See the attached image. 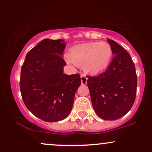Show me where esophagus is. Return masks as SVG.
Listing matches in <instances>:
<instances>
[{"mask_svg":"<svg viewBox=\"0 0 152 152\" xmlns=\"http://www.w3.org/2000/svg\"><path fill=\"white\" fill-rule=\"evenodd\" d=\"M87 78L86 75H81V84L82 85H86L87 83Z\"/></svg>","mask_w":152,"mask_h":152,"instance_id":"obj_1","label":"esophagus"}]
</instances>
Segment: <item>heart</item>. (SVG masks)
Instances as JSON below:
<instances>
[{"mask_svg":"<svg viewBox=\"0 0 152 152\" xmlns=\"http://www.w3.org/2000/svg\"><path fill=\"white\" fill-rule=\"evenodd\" d=\"M112 54L110 44L104 41L83 43L71 48L69 54L65 55V60L73 66L83 65L86 72L99 74L108 69Z\"/></svg>","mask_w":152,"mask_h":152,"instance_id":"heart-1","label":"heart"}]
</instances>
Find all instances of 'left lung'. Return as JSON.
<instances>
[{
  "instance_id": "left-lung-1",
  "label": "left lung",
  "mask_w": 152,
  "mask_h": 152,
  "mask_svg": "<svg viewBox=\"0 0 152 152\" xmlns=\"http://www.w3.org/2000/svg\"><path fill=\"white\" fill-rule=\"evenodd\" d=\"M114 58L107 70L87 81L92 106L104 120H116L132 109L136 98L137 76L128 52L112 40L107 39Z\"/></svg>"
}]
</instances>
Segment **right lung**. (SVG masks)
I'll return each mask as SVG.
<instances>
[{
    "label": "right lung",
    "mask_w": 152,
    "mask_h": 152,
    "mask_svg": "<svg viewBox=\"0 0 152 152\" xmlns=\"http://www.w3.org/2000/svg\"><path fill=\"white\" fill-rule=\"evenodd\" d=\"M66 46L64 40L43 39L27 53L21 68L20 90L24 104L44 121L67 117L81 85L78 74H64Z\"/></svg>",
    "instance_id": "right-lung-1"
}]
</instances>
